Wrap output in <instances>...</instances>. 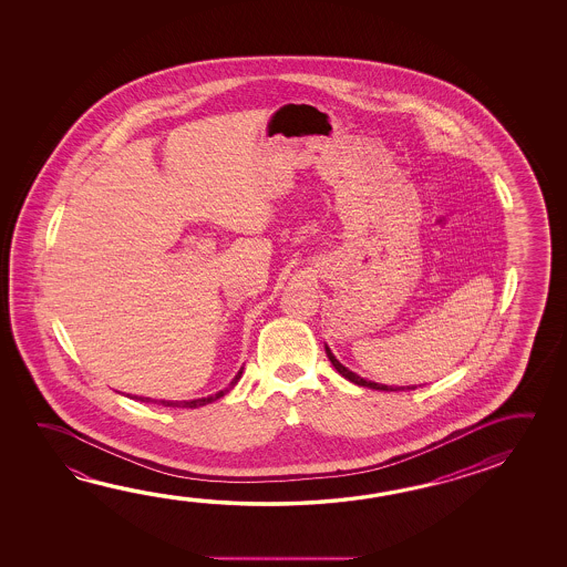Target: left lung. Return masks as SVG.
<instances>
[{
	"label": "left lung",
	"mask_w": 567,
	"mask_h": 567,
	"mask_svg": "<svg viewBox=\"0 0 567 567\" xmlns=\"http://www.w3.org/2000/svg\"><path fill=\"white\" fill-rule=\"evenodd\" d=\"M327 357L330 362H332V367L337 368L338 374H342V377L347 378V380H350V382H354V384H358V386H367L372 388V390H386V392H390V390H404V386H386V384H378V382H370V380H364V378L358 377V374H354V372H350L347 367H342L340 362H338L337 358H334V354L330 352V348L327 347ZM416 386H406V390H414Z\"/></svg>",
	"instance_id": "1"
}]
</instances>
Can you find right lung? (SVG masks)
Returning <instances> with one entry per match:
<instances>
[{"label": "right lung", "mask_w": 567, "mask_h": 567, "mask_svg": "<svg viewBox=\"0 0 567 567\" xmlns=\"http://www.w3.org/2000/svg\"><path fill=\"white\" fill-rule=\"evenodd\" d=\"M240 374H243V370H239L237 372V377L233 378V382H230L229 388H225V390H220V392H217V394H213V396L207 398H197V400H183V402H167V400H159V404H163V406H171V408H199L205 406V404H210V402H215V400H219L220 396H225L227 392H229L230 388L235 386L237 382H239ZM135 400H141V402H147L150 398H140V396H133ZM151 402V400H150Z\"/></svg>", "instance_id": "1"}]
</instances>
